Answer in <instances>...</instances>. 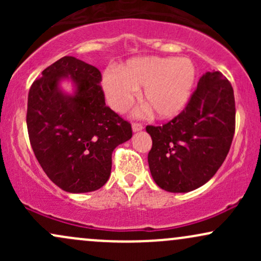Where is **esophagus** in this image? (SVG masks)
Listing matches in <instances>:
<instances>
[{
	"label": "esophagus",
	"mask_w": 261,
	"mask_h": 261,
	"mask_svg": "<svg viewBox=\"0 0 261 261\" xmlns=\"http://www.w3.org/2000/svg\"><path fill=\"white\" fill-rule=\"evenodd\" d=\"M143 128V125L141 122H133V130L134 133H137V131H141Z\"/></svg>",
	"instance_id": "obj_1"
}]
</instances>
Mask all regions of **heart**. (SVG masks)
Instances as JSON below:
<instances>
[{
  "label": "heart",
  "mask_w": 261,
  "mask_h": 261,
  "mask_svg": "<svg viewBox=\"0 0 261 261\" xmlns=\"http://www.w3.org/2000/svg\"><path fill=\"white\" fill-rule=\"evenodd\" d=\"M196 79V68L188 58L146 56L128 60L118 72L107 71L103 88L110 106L126 112L143 87L141 101L155 118L169 119L187 106Z\"/></svg>",
  "instance_id": "obj_1"
}]
</instances>
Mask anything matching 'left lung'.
Segmentation results:
<instances>
[{"label":"left lung","mask_w":261,"mask_h":261,"mask_svg":"<svg viewBox=\"0 0 261 261\" xmlns=\"http://www.w3.org/2000/svg\"><path fill=\"white\" fill-rule=\"evenodd\" d=\"M234 130L232 85L220 71L206 72L181 113L162 126H146L155 184L170 193H188L207 182L226 160Z\"/></svg>","instance_id":"obj_1"}]
</instances>
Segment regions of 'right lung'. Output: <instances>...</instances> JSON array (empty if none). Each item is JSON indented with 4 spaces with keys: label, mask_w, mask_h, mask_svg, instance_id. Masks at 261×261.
I'll use <instances>...</instances> for the list:
<instances>
[{
    "label": "right lung",
    "mask_w": 261,
    "mask_h": 261,
    "mask_svg": "<svg viewBox=\"0 0 261 261\" xmlns=\"http://www.w3.org/2000/svg\"><path fill=\"white\" fill-rule=\"evenodd\" d=\"M67 75L76 85L74 96L58 88ZM100 82L97 67L64 56L29 89L27 127L33 152L50 180L68 193L103 187L114 148L133 137L130 122L106 106Z\"/></svg>",
    "instance_id": "obj_1"
}]
</instances>
